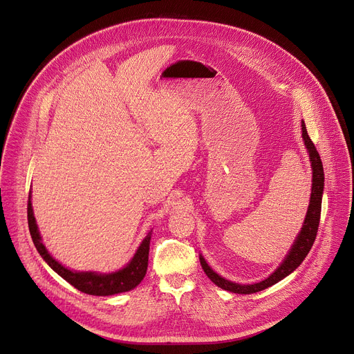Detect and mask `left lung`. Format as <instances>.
<instances>
[{"label": "left lung", "mask_w": 354, "mask_h": 354, "mask_svg": "<svg viewBox=\"0 0 354 354\" xmlns=\"http://www.w3.org/2000/svg\"><path fill=\"white\" fill-rule=\"evenodd\" d=\"M301 126H302V139L305 142V147L308 150V154L310 158V166H312V192H310L309 207L306 211V216H305V221L302 224V228L296 235L289 252L285 255V258L279 263V266L274 272H272V274L266 279L257 282V283L243 285V283H236V282L223 278L221 275L216 274L215 270H212V268L207 263L204 257L200 254V262L205 272V275L216 286L224 289V290H228L232 293H241V295H250V293H257L259 290H263L272 285L278 283L279 281H282L283 278L290 275L292 272L304 262V259L306 258V255L309 254V251L313 245L316 234H317L319 221H320L322 196H323V188H324V173H323V165H322L320 156H319L313 142L309 138L304 120H302Z\"/></svg>", "instance_id": "left-lung-1"}]
</instances>
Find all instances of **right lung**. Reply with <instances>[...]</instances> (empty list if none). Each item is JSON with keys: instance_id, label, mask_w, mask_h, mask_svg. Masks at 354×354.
I'll return each instance as SVG.
<instances>
[{"instance_id": "right-lung-1", "label": "right lung", "mask_w": 354, "mask_h": 354, "mask_svg": "<svg viewBox=\"0 0 354 354\" xmlns=\"http://www.w3.org/2000/svg\"><path fill=\"white\" fill-rule=\"evenodd\" d=\"M28 227L30 232L34 241V245L39 255L44 258V261L57 272V274L64 278L66 282H69L72 286H75L77 290L95 295V296H111L122 292H129L138 286L143 278L146 277V270L149 265V250H150V239H151V231L145 236L142 241L140 247L136 251L133 258L127 262L126 266H123L119 270L109 272V274H100V272L93 270H73L66 266H64L61 262H58L53 258L46 247L44 245L31 203V192L28 197Z\"/></svg>"}]
</instances>
